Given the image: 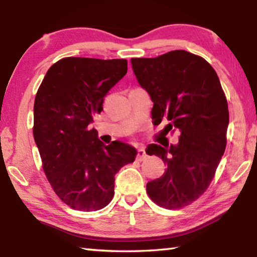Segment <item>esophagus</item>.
Wrapping results in <instances>:
<instances>
[{"label": "esophagus", "instance_id": "obj_1", "mask_svg": "<svg viewBox=\"0 0 257 257\" xmlns=\"http://www.w3.org/2000/svg\"><path fill=\"white\" fill-rule=\"evenodd\" d=\"M146 152L144 150V147H141V149H138V153H137V159L139 161H143L146 158Z\"/></svg>", "mask_w": 257, "mask_h": 257}]
</instances>
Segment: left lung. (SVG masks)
<instances>
[{
    "instance_id": "8db88e82",
    "label": "left lung",
    "mask_w": 257,
    "mask_h": 257,
    "mask_svg": "<svg viewBox=\"0 0 257 257\" xmlns=\"http://www.w3.org/2000/svg\"><path fill=\"white\" fill-rule=\"evenodd\" d=\"M132 66L154 103V122L167 119L169 130L180 133L177 144L147 146V154L167 165L162 176L147 182V193L170 210L189 205L210 185L227 144L229 111L219 77L206 60L184 50L132 59Z\"/></svg>"
}]
</instances>
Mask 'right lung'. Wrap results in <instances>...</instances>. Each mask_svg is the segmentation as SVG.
Returning <instances> with one entry per match:
<instances>
[{"mask_svg":"<svg viewBox=\"0 0 257 257\" xmlns=\"http://www.w3.org/2000/svg\"><path fill=\"white\" fill-rule=\"evenodd\" d=\"M123 59L64 58L43 79L34 104V139L55 194L72 208L92 212L114 195L115 175L137 151L114 141L105 145L90 127L103 97L127 73Z\"/></svg>","mask_w":257,"mask_h":257,"instance_id":"1","label":"right lung"}]
</instances>
